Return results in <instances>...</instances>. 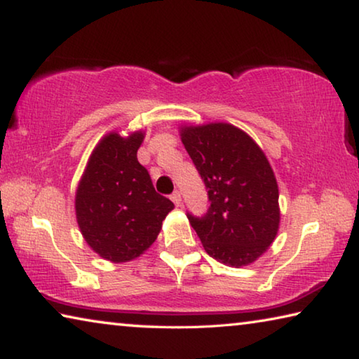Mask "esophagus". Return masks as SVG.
Here are the masks:
<instances>
[{
	"mask_svg": "<svg viewBox=\"0 0 359 359\" xmlns=\"http://www.w3.org/2000/svg\"><path fill=\"white\" fill-rule=\"evenodd\" d=\"M171 199H172V203L177 205V208H180V205H182V198H180V193L179 191H174L171 194Z\"/></svg>",
	"mask_w": 359,
	"mask_h": 359,
	"instance_id": "esophagus-1",
	"label": "esophagus"
}]
</instances>
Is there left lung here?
Segmentation results:
<instances>
[{
	"label": "left lung",
	"instance_id": "8db88e82",
	"mask_svg": "<svg viewBox=\"0 0 359 359\" xmlns=\"http://www.w3.org/2000/svg\"><path fill=\"white\" fill-rule=\"evenodd\" d=\"M180 136L210 201L203 217L187 214L204 250L226 266L253 263L280 223L277 180L263 150L229 123L184 126Z\"/></svg>",
	"mask_w": 359,
	"mask_h": 359
}]
</instances>
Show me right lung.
Masks as SVG:
<instances>
[{"label": "right lung", "instance_id": "add662e5", "mask_svg": "<svg viewBox=\"0 0 359 359\" xmlns=\"http://www.w3.org/2000/svg\"><path fill=\"white\" fill-rule=\"evenodd\" d=\"M142 139V131L128 137L109 133L90 155L77 187L76 217L83 239L112 263L147 250L174 209L155 191L149 171L137 161Z\"/></svg>", "mask_w": 359, "mask_h": 359}]
</instances>
